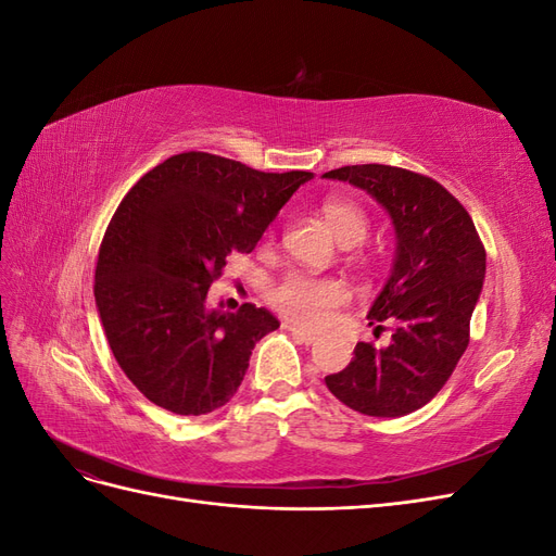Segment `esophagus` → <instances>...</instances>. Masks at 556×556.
I'll return each mask as SVG.
<instances>
[{"label": "esophagus", "mask_w": 556, "mask_h": 556, "mask_svg": "<svg viewBox=\"0 0 556 556\" xmlns=\"http://www.w3.org/2000/svg\"><path fill=\"white\" fill-rule=\"evenodd\" d=\"M285 329L292 331L294 339H296V341H301V343H306V345H311V343H315V341H317V336H315V333H311V331H306L304 327H296V325H292V323H285Z\"/></svg>", "instance_id": "1"}]
</instances>
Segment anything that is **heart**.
<instances>
[{"label": "heart", "instance_id": "heart-1", "mask_svg": "<svg viewBox=\"0 0 556 556\" xmlns=\"http://www.w3.org/2000/svg\"><path fill=\"white\" fill-rule=\"evenodd\" d=\"M319 211H323L327 227L341 243L352 245L366 237L368 215L357 204H352V201L329 199ZM348 296L350 292L341 280L292 271L274 285L268 301H271L276 311L294 319L296 325L317 329L329 323L333 311L341 308Z\"/></svg>", "mask_w": 556, "mask_h": 556}]
</instances>
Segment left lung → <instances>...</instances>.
I'll return each instance as SVG.
<instances>
[{
	"label": "left lung",
	"mask_w": 556,
	"mask_h": 556,
	"mask_svg": "<svg viewBox=\"0 0 556 556\" xmlns=\"http://www.w3.org/2000/svg\"><path fill=\"white\" fill-rule=\"evenodd\" d=\"M371 194L396 233L392 274L368 311L384 348L357 343L355 357L325 378L348 408L401 417L443 390L470 339V315L484 280V245L468 211L441 182L390 164H355L327 172Z\"/></svg>",
	"instance_id": "8db88e82"
}]
</instances>
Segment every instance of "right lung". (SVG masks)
I'll return each instance as SVG.
<instances>
[{
    "label": "right lung",
    "instance_id": "obj_1",
    "mask_svg": "<svg viewBox=\"0 0 556 556\" xmlns=\"http://www.w3.org/2000/svg\"><path fill=\"white\" fill-rule=\"evenodd\" d=\"M311 178L190 150L125 194L99 248L94 301L115 362L155 406L206 415L237 394L252 348L280 323L255 304L211 311L208 288Z\"/></svg>",
    "mask_w": 556,
    "mask_h": 556
}]
</instances>
